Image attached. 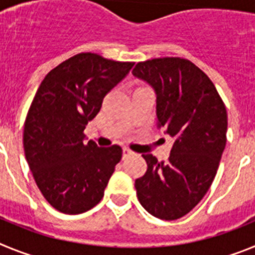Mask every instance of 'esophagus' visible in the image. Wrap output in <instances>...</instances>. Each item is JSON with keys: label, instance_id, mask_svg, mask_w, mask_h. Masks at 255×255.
I'll return each mask as SVG.
<instances>
[{"label": "esophagus", "instance_id": "esophagus-1", "mask_svg": "<svg viewBox=\"0 0 255 255\" xmlns=\"http://www.w3.org/2000/svg\"><path fill=\"white\" fill-rule=\"evenodd\" d=\"M131 154H132V152L129 149V148H124V149H123V158L124 159L128 158V157H129V155H131Z\"/></svg>", "mask_w": 255, "mask_h": 255}]
</instances>
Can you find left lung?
<instances>
[{
    "label": "left lung",
    "mask_w": 255,
    "mask_h": 255,
    "mask_svg": "<svg viewBox=\"0 0 255 255\" xmlns=\"http://www.w3.org/2000/svg\"><path fill=\"white\" fill-rule=\"evenodd\" d=\"M132 75L154 88L157 126L173 139L167 161L143 154L148 168L135 180L136 195L154 217L177 220L203 199L215 180L226 145V107L208 75L186 58L138 62Z\"/></svg>",
    "instance_id": "obj_1"
}]
</instances>
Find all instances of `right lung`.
Here are the masks:
<instances>
[{"label":"right lung","instance_id":"obj_1","mask_svg":"<svg viewBox=\"0 0 255 255\" xmlns=\"http://www.w3.org/2000/svg\"><path fill=\"white\" fill-rule=\"evenodd\" d=\"M134 62L83 52L52 69L40 83L24 123V152L40 193L57 211L79 215L100 203L121 159L119 145L85 141L88 121Z\"/></svg>","mask_w":255,"mask_h":255}]
</instances>
